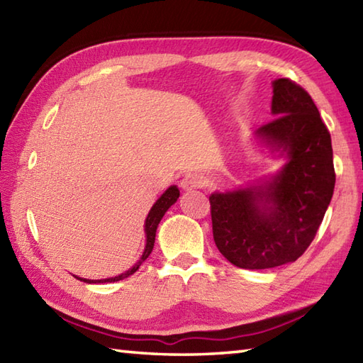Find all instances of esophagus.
Wrapping results in <instances>:
<instances>
[{
  "mask_svg": "<svg viewBox=\"0 0 363 363\" xmlns=\"http://www.w3.org/2000/svg\"><path fill=\"white\" fill-rule=\"evenodd\" d=\"M179 186L184 191H191V190L201 189L204 186V181H203V177L198 176L196 173H187L181 179Z\"/></svg>",
  "mask_w": 363,
  "mask_h": 363,
  "instance_id": "1",
  "label": "esophagus"
}]
</instances>
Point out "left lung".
Returning a JSON list of instances; mask_svg holds the SVG:
<instances>
[{"mask_svg": "<svg viewBox=\"0 0 363 363\" xmlns=\"http://www.w3.org/2000/svg\"><path fill=\"white\" fill-rule=\"evenodd\" d=\"M274 120L254 130L285 164L273 176L209 196L213 240L230 264L265 269L309 248L334 195L333 143L311 95L290 79L273 81Z\"/></svg>", "mask_w": 363, "mask_h": 363, "instance_id": "1", "label": "left lung"}]
</instances>
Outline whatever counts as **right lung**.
Returning a JSON list of instances; mask_svg holds the SVG:
<instances>
[{"label":"right lung","mask_w":363,"mask_h":363,"mask_svg":"<svg viewBox=\"0 0 363 363\" xmlns=\"http://www.w3.org/2000/svg\"><path fill=\"white\" fill-rule=\"evenodd\" d=\"M177 198H179V189H177L176 186H169L164 194L160 195V198L157 199L156 203H154V206L151 207V211L148 213V217H146L145 220V237H146V245H145V250H143V254L142 257L138 259L137 264L134 267H130L128 272L121 273L118 276H113V277H106V279H84V277H78L79 281L86 282V284H101V282H117V281H121L125 279V277L134 274L138 268H140V265L143 264V262L148 259V256L151 254L152 248H154V240H156V230H157V226L159 223L162 220V217H164L165 212L172 207L176 201Z\"/></svg>","instance_id":"right-lung-1"}]
</instances>
